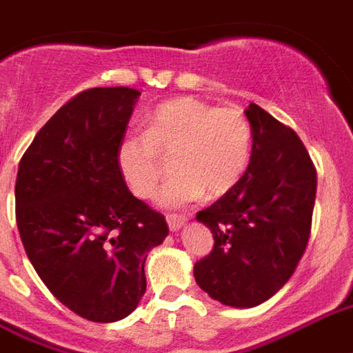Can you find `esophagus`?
Listing matches in <instances>:
<instances>
[{
    "mask_svg": "<svg viewBox=\"0 0 353 353\" xmlns=\"http://www.w3.org/2000/svg\"><path fill=\"white\" fill-rule=\"evenodd\" d=\"M186 221H188L186 216H174V214L167 216V225H169V229L171 230H179L182 225L186 223Z\"/></svg>",
    "mask_w": 353,
    "mask_h": 353,
    "instance_id": "obj_1",
    "label": "esophagus"
}]
</instances>
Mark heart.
<instances>
[{
	"instance_id": "heart-1",
	"label": "heart",
	"mask_w": 353,
	"mask_h": 353,
	"mask_svg": "<svg viewBox=\"0 0 353 353\" xmlns=\"http://www.w3.org/2000/svg\"><path fill=\"white\" fill-rule=\"evenodd\" d=\"M253 128L242 110L214 108L197 98H174L156 105L145 132H128L117 147V165L130 192L152 197L161 179V156L173 154L174 174L158 201L167 208L195 203L208 193L219 197L245 173Z\"/></svg>"
}]
</instances>
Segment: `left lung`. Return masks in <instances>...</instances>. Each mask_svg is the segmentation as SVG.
<instances>
[{"instance_id":"left-lung-1","label":"left lung","mask_w":353,"mask_h":353,"mask_svg":"<svg viewBox=\"0 0 353 353\" xmlns=\"http://www.w3.org/2000/svg\"><path fill=\"white\" fill-rule=\"evenodd\" d=\"M245 117L253 128L251 160L236 186L197 212L214 249L193 266L199 287L236 309L261 305L292 277L311 236L316 197V169L298 134L256 104Z\"/></svg>"}]
</instances>
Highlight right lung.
I'll return each instance as SVG.
<instances>
[{
	"label": "right lung",
	"instance_id": "1",
	"mask_svg": "<svg viewBox=\"0 0 353 353\" xmlns=\"http://www.w3.org/2000/svg\"><path fill=\"white\" fill-rule=\"evenodd\" d=\"M141 92L94 87L68 100L23 152L16 225L48 290L91 322H117L147 290V253L165 217L136 199L117 165Z\"/></svg>",
	"mask_w": 353,
	"mask_h": 353
}]
</instances>
